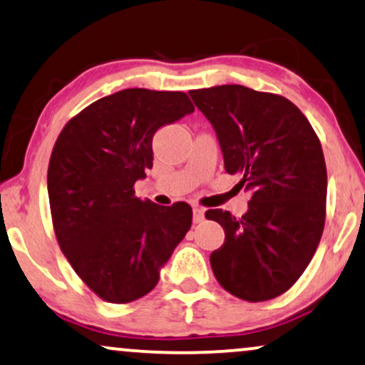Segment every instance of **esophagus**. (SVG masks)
<instances>
[{
  "instance_id": "obj_1",
  "label": "esophagus",
  "mask_w": 365,
  "mask_h": 365,
  "mask_svg": "<svg viewBox=\"0 0 365 365\" xmlns=\"http://www.w3.org/2000/svg\"><path fill=\"white\" fill-rule=\"evenodd\" d=\"M205 218V210L202 207H193V222L200 223Z\"/></svg>"
}]
</instances>
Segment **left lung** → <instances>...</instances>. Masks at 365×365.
Masks as SVG:
<instances>
[{"mask_svg": "<svg viewBox=\"0 0 365 365\" xmlns=\"http://www.w3.org/2000/svg\"><path fill=\"white\" fill-rule=\"evenodd\" d=\"M215 128L227 173L250 192L249 210L205 212L225 242L212 252L218 284L247 302L282 295L304 274L325 225L327 168L320 140L292 101L242 85L192 90Z\"/></svg>", "mask_w": 365, "mask_h": 365, "instance_id": "left-lung-1", "label": "left lung"}]
</instances>
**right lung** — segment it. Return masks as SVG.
Listing matches in <instances>:
<instances>
[{
	"mask_svg": "<svg viewBox=\"0 0 365 365\" xmlns=\"http://www.w3.org/2000/svg\"><path fill=\"white\" fill-rule=\"evenodd\" d=\"M195 106L183 91L126 88L73 116L48 165L58 245L91 292L111 304L147 295L192 225V207L135 195L153 167L152 140Z\"/></svg>",
	"mask_w": 365,
	"mask_h": 365,
	"instance_id": "add662e5",
	"label": "right lung"
}]
</instances>
